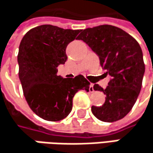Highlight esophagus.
Returning a JSON list of instances; mask_svg holds the SVG:
<instances>
[{
  "label": "esophagus",
  "instance_id": "obj_1",
  "mask_svg": "<svg viewBox=\"0 0 153 153\" xmlns=\"http://www.w3.org/2000/svg\"><path fill=\"white\" fill-rule=\"evenodd\" d=\"M89 91H90L91 92H93V91H94V88H93V84H91V85H90V88H89Z\"/></svg>",
  "mask_w": 153,
  "mask_h": 153
}]
</instances>
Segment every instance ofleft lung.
<instances>
[{
	"label": "left lung",
	"mask_w": 153,
	"mask_h": 153,
	"mask_svg": "<svg viewBox=\"0 0 153 153\" xmlns=\"http://www.w3.org/2000/svg\"><path fill=\"white\" fill-rule=\"evenodd\" d=\"M81 39L99 56L100 65L111 78L105 89L94 85L106 96L100 106H91L96 118L105 123L121 120L136 103L142 87L144 63L137 41L123 30L100 25L81 30Z\"/></svg>",
	"instance_id": "8db88e82"
}]
</instances>
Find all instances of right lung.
<instances>
[{"mask_svg": "<svg viewBox=\"0 0 153 153\" xmlns=\"http://www.w3.org/2000/svg\"><path fill=\"white\" fill-rule=\"evenodd\" d=\"M80 31L44 25L30 30L21 40L17 62L24 95L30 109L44 120L64 119L72 110L75 94L79 90L89 91L84 76H57L58 66L68 59L67 46Z\"/></svg>", "mask_w": 153, "mask_h": 153, "instance_id": "right-lung-1", "label": "right lung"}]
</instances>
